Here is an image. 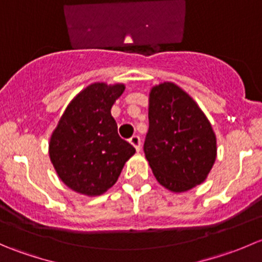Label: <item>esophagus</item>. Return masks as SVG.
<instances>
[{"mask_svg": "<svg viewBox=\"0 0 262 262\" xmlns=\"http://www.w3.org/2000/svg\"><path fill=\"white\" fill-rule=\"evenodd\" d=\"M129 143L139 152V149H141V138L138 136H133L132 138H129Z\"/></svg>", "mask_w": 262, "mask_h": 262, "instance_id": "esophagus-1", "label": "esophagus"}]
</instances>
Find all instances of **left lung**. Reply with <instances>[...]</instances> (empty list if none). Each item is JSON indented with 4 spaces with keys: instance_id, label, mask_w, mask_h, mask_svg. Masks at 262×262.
Returning <instances> with one entry per match:
<instances>
[{
    "instance_id": "1",
    "label": "left lung",
    "mask_w": 262,
    "mask_h": 262,
    "mask_svg": "<svg viewBox=\"0 0 262 262\" xmlns=\"http://www.w3.org/2000/svg\"><path fill=\"white\" fill-rule=\"evenodd\" d=\"M144 155L156 180L184 192L207 180L216 158L212 124L195 100L173 82L149 91Z\"/></svg>"
}]
</instances>
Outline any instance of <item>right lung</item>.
<instances>
[{
	"label": "right lung",
	"mask_w": 262,
	"mask_h": 262,
	"mask_svg": "<svg viewBox=\"0 0 262 262\" xmlns=\"http://www.w3.org/2000/svg\"><path fill=\"white\" fill-rule=\"evenodd\" d=\"M124 90V83L89 84L71 100L50 136V162L63 184L78 194H104L136 153L119 137L112 116L113 105Z\"/></svg>",
	"instance_id": "obj_1"
}]
</instances>
